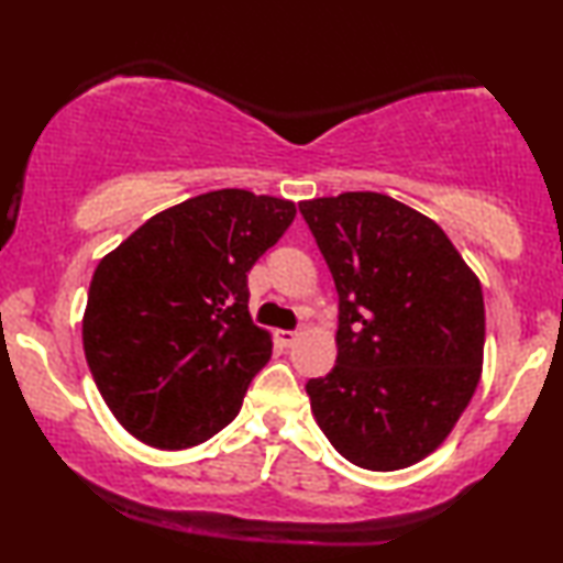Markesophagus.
I'll return each mask as SVG.
<instances>
[{
	"label": "esophagus",
	"mask_w": 563,
	"mask_h": 563,
	"mask_svg": "<svg viewBox=\"0 0 563 563\" xmlns=\"http://www.w3.org/2000/svg\"><path fill=\"white\" fill-rule=\"evenodd\" d=\"M297 338H299L297 330H276V341H279L284 349H289V345L295 343Z\"/></svg>",
	"instance_id": "34e87169"
}]
</instances>
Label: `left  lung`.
Wrapping results in <instances>:
<instances>
[{
	"label": "left lung",
	"instance_id": "1",
	"mask_svg": "<svg viewBox=\"0 0 563 563\" xmlns=\"http://www.w3.org/2000/svg\"><path fill=\"white\" fill-rule=\"evenodd\" d=\"M338 291L333 372L307 382L322 433L361 468L430 456L472 402L482 284L426 214L379 191L299 202Z\"/></svg>",
	"mask_w": 563,
	"mask_h": 563
}]
</instances>
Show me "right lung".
<instances>
[{"instance_id":"add662e5","label":"right lung","mask_w":563,"mask_h":563,"mask_svg":"<svg viewBox=\"0 0 563 563\" xmlns=\"http://www.w3.org/2000/svg\"><path fill=\"white\" fill-rule=\"evenodd\" d=\"M295 214L289 199L207 191L153 214L99 261L84 353L130 435L179 451L235 420L272 358V335L249 312V272Z\"/></svg>"}]
</instances>
